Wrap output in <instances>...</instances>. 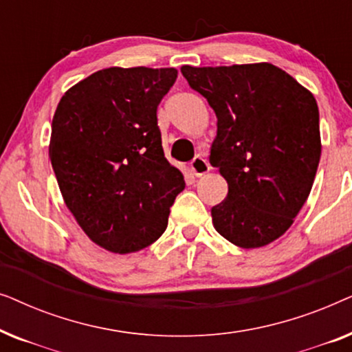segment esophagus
Segmentation results:
<instances>
[{
    "label": "esophagus",
    "instance_id": "obj_1",
    "mask_svg": "<svg viewBox=\"0 0 352 352\" xmlns=\"http://www.w3.org/2000/svg\"><path fill=\"white\" fill-rule=\"evenodd\" d=\"M189 168H190L192 175L197 176V177H200V176H204V175H206V173L210 171V163L206 162L204 157L197 155L194 160L190 162V166Z\"/></svg>",
    "mask_w": 352,
    "mask_h": 352
}]
</instances>
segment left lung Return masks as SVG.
Here are the masks:
<instances>
[{
    "mask_svg": "<svg viewBox=\"0 0 352 352\" xmlns=\"http://www.w3.org/2000/svg\"><path fill=\"white\" fill-rule=\"evenodd\" d=\"M181 72L218 117L210 163L229 190L211 208L214 229L242 248L274 242L300 213L319 166L314 96L267 62Z\"/></svg>",
    "mask_w": 352,
    "mask_h": 352,
    "instance_id": "left-lung-1",
    "label": "left lung"
}]
</instances>
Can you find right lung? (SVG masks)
<instances>
[{
    "instance_id": "1",
    "label": "right lung",
    "mask_w": 352,
    "mask_h": 352,
    "mask_svg": "<svg viewBox=\"0 0 352 352\" xmlns=\"http://www.w3.org/2000/svg\"><path fill=\"white\" fill-rule=\"evenodd\" d=\"M176 69L110 67L62 96L50 158L67 208L94 243L113 253L165 232L184 176L162 147L157 107Z\"/></svg>"
}]
</instances>
